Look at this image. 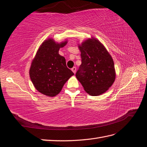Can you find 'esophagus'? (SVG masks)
<instances>
[{
	"label": "esophagus",
	"mask_w": 147,
	"mask_h": 147,
	"mask_svg": "<svg viewBox=\"0 0 147 147\" xmlns=\"http://www.w3.org/2000/svg\"><path fill=\"white\" fill-rule=\"evenodd\" d=\"M76 69H77L76 67H73L72 68H71V71H72L74 74H76Z\"/></svg>",
	"instance_id": "34e87169"
}]
</instances>
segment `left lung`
<instances>
[{
	"instance_id": "8db88e82",
	"label": "left lung",
	"mask_w": 147,
	"mask_h": 147,
	"mask_svg": "<svg viewBox=\"0 0 147 147\" xmlns=\"http://www.w3.org/2000/svg\"><path fill=\"white\" fill-rule=\"evenodd\" d=\"M82 63L76 74L84 90L90 96H99L115 80L113 58L103 45L92 38L79 45Z\"/></svg>"
}]
</instances>
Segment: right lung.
Segmentation results:
<instances>
[{"label":"right lung","instance_id":"1","mask_svg":"<svg viewBox=\"0 0 147 147\" xmlns=\"http://www.w3.org/2000/svg\"><path fill=\"white\" fill-rule=\"evenodd\" d=\"M67 41L57 43L53 39L45 40L39 48L29 69V76L40 93L53 97L60 93L65 82L74 76L65 58L58 53Z\"/></svg>","mask_w":147,"mask_h":147}]
</instances>
